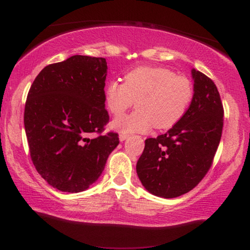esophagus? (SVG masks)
<instances>
[{
	"label": "esophagus",
	"instance_id": "1",
	"mask_svg": "<svg viewBox=\"0 0 250 250\" xmlns=\"http://www.w3.org/2000/svg\"><path fill=\"white\" fill-rule=\"evenodd\" d=\"M128 137H129L128 134H125V133H120V134H119V140H120V141H125V139L128 138Z\"/></svg>",
	"mask_w": 250,
	"mask_h": 250
}]
</instances>
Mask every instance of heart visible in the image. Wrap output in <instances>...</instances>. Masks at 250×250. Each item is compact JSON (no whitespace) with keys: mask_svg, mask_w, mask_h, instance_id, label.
I'll return each mask as SVG.
<instances>
[{"mask_svg":"<svg viewBox=\"0 0 250 250\" xmlns=\"http://www.w3.org/2000/svg\"><path fill=\"white\" fill-rule=\"evenodd\" d=\"M191 80L163 67H138L125 76V83L110 80L104 86V100L112 115L119 116L137 100V111L117 117L111 128L121 133L168 129L188 111L193 99Z\"/></svg>","mask_w":250,"mask_h":250,"instance_id":"b5f03b06","label":"heart"}]
</instances>
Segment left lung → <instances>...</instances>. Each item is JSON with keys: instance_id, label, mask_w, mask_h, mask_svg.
I'll use <instances>...</instances> for the list:
<instances>
[{"instance_id": "8db88e82", "label": "left lung", "mask_w": 250, "mask_h": 250, "mask_svg": "<svg viewBox=\"0 0 250 250\" xmlns=\"http://www.w3.org/2000/svg\"><path fill=\"white\" fill-rule=\"evenodd\" d=\"M194 95L184 117L158 138L146 140L137 173L147 192L173 198L193 189L213 164L221 141L224 108L216 84L192 69Z\"/></svg>"}]
</instances>
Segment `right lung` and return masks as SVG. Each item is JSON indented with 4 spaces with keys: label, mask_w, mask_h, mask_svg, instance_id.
Returning a JSON list of instances; mask_svg holds the SVG:
<instances>
[{
    "label": "right lung",
    "mask_w": 250,
    "mask_h": 250,
    "mask_svg": "<svg viewBox=\"0 0 250 250\" xmlns=\"http://www.w3.org/2000/svg\"><path fill=\"white\" fill-rule=\"evenodd\" d=\"M107 69L105 58L75 55L46 66L28 91L24 125L31 159L62 192L78 193L95 183L119 145L118 133L101 134L109 122ZM94 133L99 135L90 138Z\"/></svg>",
    "instance_id": "add662e5"
}]
</instances>
